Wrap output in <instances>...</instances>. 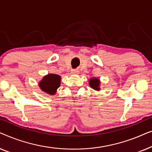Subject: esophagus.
Listing matches in <instances>:
<instances>
[{"label": "esophagus", "mask_w": 152, "mask_h": 152, "mask_svg": "<svg viewBox=\"0 0 152 152\" xmlns=\"http://www.w3.org/2000/svg\"><path fill=\"white\" fill-rule=\"evenodd\" d=\"M71 72H72V74H73V75H77V74H79V72H80V70H79L78 69H72L71 70Z\"/></svg>", "instance_id": "1"}]
</instances>
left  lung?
Here are the masks:
<instances>
[{"label": "left lung", "mask_w": 152, "mask_h": 152, "mask_svg": "<svg viewBox=\"0 0 152 152\" xmlns=\"http://www.w3.org/2000/svg\"><path fill=\"white\" fill-rule=\"evenodd\" d=\"M88 84L89 86H90L91 88L94 90L97 91H100V80L99 79L97 78V77H93L91 78L88 81Z\"/></svg>", "instance_id": "obj_1"}]
</instances>
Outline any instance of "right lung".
<instances>
[{"label":"right lung","mask_w":152,"mask_h":152,"mask_svg":"<svg viewBox=\"0 0 152 152\" xmlns=\"http://www.w3.org/2000/svg\"><path fill=\"white\" fill-rule=\"evenodd\" d=\"M61 76L57 74L50 73L45 75L40 82L39 86L41 90L48 95H55L57 88L61 84Z\"/></svg>","instance_id":"add662e5"}]
</instances>
